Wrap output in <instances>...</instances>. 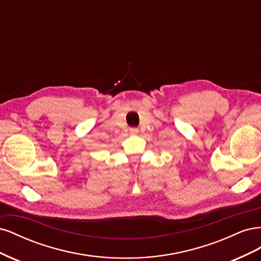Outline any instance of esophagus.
Listing matches in <instances>:
<instances>
[{
  "instance_id": "1",
  "label": "esophagus",
  "mask_w": 261,
  "mask_h": 261,
  "mask_svg": "<svg viewBox=\"0 0 261 261\" xmlns=\"http://www.w3.org/2000/svg\"><path fill=\"white\" fill-rule=\"evenodd\" d=\"M129 133H130V134H137V133H138V129H137V128H130V129H129Z\"/></svg>"
}]
</instances>
